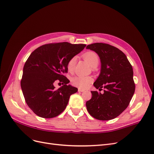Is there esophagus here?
Listing matches in <instances>:
<instances>
[{"label":"esophagus","mask_w":154,"mask_h":154,"mask_svg":"<svg viewBox=\"0 0 154 154\" xmlns=\"http://www.w3.org/2000/svg\"><path fill=\"white\" fill-rule=\"evenodd\" d=\"M84 91H85V90H83V89H79V88L78 89V91H79V92H83Z\"/></svg>","instance_id":"1"}]
</instances>
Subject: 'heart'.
<instances>
[{
  "label": "heart",
  "mask_w": 154,
  "mask_h": 154,
  "mask_svg": "<svg viewBox=\"0 0 154 154\" xmlns=\"http://www.w3.org/2000/svg\"><path fill=\"white\" fill-rule=\"evenodd\" d=\"M83 57L86 62L93 67L95 68L99 63V57L94 52L88 51L85 52ZM76 60V57L74 56L71 57L67 64V68L69 72H71L75 68V65ZM92 82V78L90 76H76L73 77L71 79V84L79 89H85L88 88L91 83Z\"/></svg>",
  "instance_id": "1"
}]
</instances>
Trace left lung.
<instances>
[{"label": "left lung", "mask_w": 154, "mask_h": 154, "mask_svg": "<svg viewBox=\"0 0 154 154\" xmlns=\"http://www.w3.org/2000/svg\"><path fill=\"white\" fill-rule=\"evenodd\" d=\"M87 48L100 59V73L94 86L100 91L105 89L103 94L91 91V98L86 102L87 110L98 120L114 119L128 107L134 93L132 66L126 55L112 45L95 43Z\"/></svg>", "instance_id": "left-lung-1"}]
</instances>
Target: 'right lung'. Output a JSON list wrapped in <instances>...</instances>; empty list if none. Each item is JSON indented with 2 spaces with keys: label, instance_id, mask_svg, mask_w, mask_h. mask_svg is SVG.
Listing matches in <instances>:
<instances>
[{
  "label": "right lung",
  "instance_id": "add662e5",
  "mask_svg": "<svg viewBox=\"0 0 154 154\" xmlns=\"http://www.w3.org/2000/svg\"><path fill=\"white\" fill-rule=\"evenodd\" d=\"M85 47L53 43L42 45L30 54L23 67L21 87L27 105L35 114L52 118L64 111L71 95L78 88L67 85L69 80L63 74L67 72L69 60ZM56 81L63 85L57 90L53 86Z\"/></svg>",
  "mask_w": 154,
  "mask_h": 154
}]
</instances>
